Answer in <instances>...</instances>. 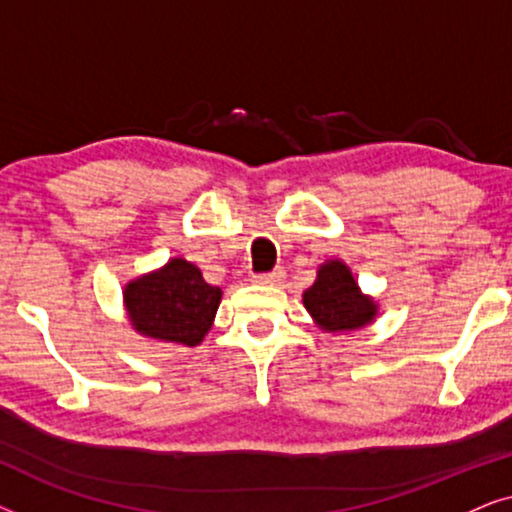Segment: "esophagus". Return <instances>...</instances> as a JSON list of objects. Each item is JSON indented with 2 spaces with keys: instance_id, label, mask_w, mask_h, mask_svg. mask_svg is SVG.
<instances>
[{
  "instance_id": "esophagus-1",
  "label": "esophagus",
  "mask_w": 512,
  "mask_h": 512,
  "mask_svg": "<svg viewBox=\"0 0 512 512\" xmlns=\"http://www.w3.org/2000/svg\"><path fill=\"white\" fill-rule=\"evenodd\" d=\"M284 277H286V272L282 268H277V270H272V272H265V275H256L254 282L256 284H265V286H279V284L284 282Z\"/></svg>"
}]
</instances>
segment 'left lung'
<instances>
[{
	"label": "left lung",
	"instance_id": "obj_1",
	"mask_svg": "<svg viewBox=\"0 0 512 512\" xmlns=\"http://www.w3.org/2000/svg\"><path fill=\"white\" fill-rule=\"evenodd\" d=\"M303 305L321 331L340 335L373 324L380 305L363 293L347 263L331 258L321 263L314 284L303 293Z\"/></svg>",
	"mask_w": 512,
	"mask_h": 512
}]
</instances>
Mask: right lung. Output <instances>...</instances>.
Returning a JSON list of instances; mask_svg holds the SVG:
<instances>
[{"label": "right lung", "instance_id": "add662e5", "mask_svg": "<svg viewBox=\"0 0 512 512\" xmlns=\"http://www.w3.org/2000/svg\"><path fill=\"white\" fill-rule=\"evenodd\" d=\"M223 291L205 282L186 258H170L163 268L123 286L125 317L135 333L174 345L198 347L214 324Z\"/></svg>", "mask_w": 512, "mask_h": 512}]
</instances>
